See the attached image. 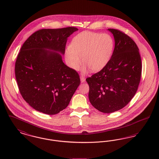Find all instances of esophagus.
I'll return each mask as SVG.
<instances>
[{
	"label": "esophagus",
	"mask_w": 159,
	"mask_h": 159,
	"mask_svg": "<svg viewBox=\"0 0 159 159\" xmlns=\"http://www.w3.org/2000/svg\"><path fill=\"white\" fill-rule=\"evenodd\" d=\"M80 80H81V82L83 83L85 82V78L83 77V76H80Z\"/></svg>",
	"instance_id": "34e87169"
}]
</instances>
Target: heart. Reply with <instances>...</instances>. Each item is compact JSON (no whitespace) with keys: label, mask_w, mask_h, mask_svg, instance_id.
Segmentation results:
<instances>
[{"label":"heart","mask_w":159,"mask_h":159,"mask_svg":"<svg viewBox=\"0 0 159 159\" xmlns=\"http://www.w3.org/2000/svg\"><path fill=\"white\" fill-rule=\"evenodd\" d=\"M114 48V40L108 34L83 31L73 38L66 51L70 66L79 70L82 62L93 71H98L107 64ZM86 71L84 68L83 71Z\"/></svg>","instance_id":"heart-1"}]
</instances>
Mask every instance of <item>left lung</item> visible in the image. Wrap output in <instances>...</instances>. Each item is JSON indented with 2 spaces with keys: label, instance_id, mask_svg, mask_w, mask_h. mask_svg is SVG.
Wrapping results in <instances>:
<instances>
[{
  "label": "left lung",
  "instance_id": "1",
  "mask_svg": "<svg viewBox=\"0 0 159 159\" xmlns=\"http://www.w3.org/2000/svg\"><path fill=\"white\" fill-rule=\"evenodd\" d=\"M108 30L115 41L111 58L101 70L86 79L91 104L104 113L118 111L128 104L136 93L142 72L135 42L121 31Z\"/></svg>",
  "mask_w": 159,
  "mask_h": 159
}]
</instances>
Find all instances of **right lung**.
<instances>
[{
    "mask_svg": "<svg viewBox=\"0 0 159 159\" xmlns=\"http://www.w3.org/2000/svg\"><path fill=\"white\" fill-rule=\"evenodd\" d=\"M75 27L41 29L24 43L15 61V74L23 99L43 113H59L68 106L80 83L78 73L68 67L59 53H65L67 38Z\"/></svg>",
    "mask_w": 159,
    "mask_h": 159,
    "instance_id": "1",
    "label": "right lung"
}]
</instances>
